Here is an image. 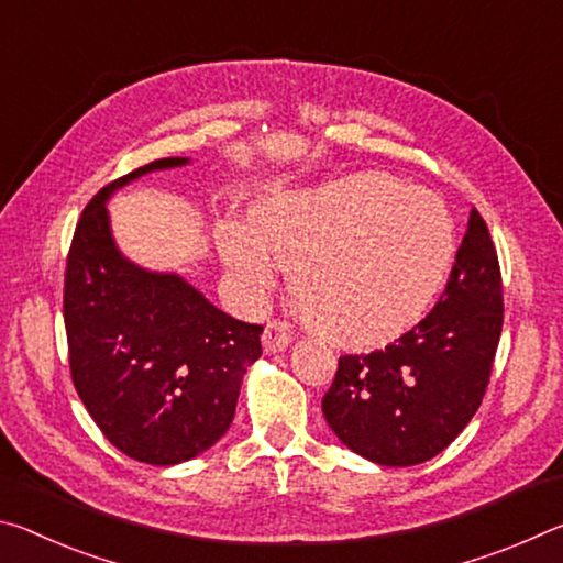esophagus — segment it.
I'll return each instance as SVG.
<instances>
[{"instance_id":"esophagus-1","label":"esophagus","mask_w":563,"mask_h":563,"mask_svg":"<svg viewBox=\"0 0 563 563\" xmlns=\"http://www.w3.org/2000/svg\"><path fill=\"white\" fill-rule=\"evenodd\" d=\"M291 344V331L289 327L284 324V321H269V324L264 327V334H262V346L266 354H279L284 352Z\"/></svg>"}]
</instances>
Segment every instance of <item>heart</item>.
<instances>
[{
	"instance_id": "1",
	"label": "heart",
	"mask_w": 563,
	"mask_h": 563,
	"mask_svg": "<svg viewBox=\"0 0 563 563\" xmlns=\"http://www.w3.org/2000/svg\"><path fill=\"white\" fill-rule=\"evenodd\" d=\"M217 236L246 299L262 301L287 266L301 319L346 346L384 342L417 321L456 252L444 201L384 174L272 189L254 224L227 219Z\"/></svg>"
}]
</instances>
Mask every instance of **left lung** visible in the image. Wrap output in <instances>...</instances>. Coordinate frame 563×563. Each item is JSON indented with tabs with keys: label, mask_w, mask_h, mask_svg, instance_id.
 <instances>
[{
	"label": "left lung",
	"mask_w": 563,
	"mask_h": 563,
	"mask_svg": "<svg viewBox=\"0 0 563 563\" xmlns=\"http://www.w3.org/2000/svg\"><path fill=\"white\" fill-rule=\"evenodd\" d=\"M501 321L499 260L482 214L472 209L437 307L379 352L339 358L321 399L329 429L382 466L434 459L484 399Z\"/></svg>",
	"instance_id": "left-lung-1"
}]
</instances>
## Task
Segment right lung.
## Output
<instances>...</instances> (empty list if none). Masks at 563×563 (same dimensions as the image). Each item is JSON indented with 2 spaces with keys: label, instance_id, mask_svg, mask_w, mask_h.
I'll return each mask as SVG.
<instances>
[{
  "label": "right lung",
  "instance_id": "right-lung-1",
  "mask_svg": "<svg viewBox=\"0 0 563 563\" xmlns=\"http://www.w3.org/2000/svg\"><path fill=\"white\" fill-rule=\"evenodd\" d=\"M167 156L107 184L81 211L64 276L74 389L122 454L174 466L232 427L262 327L232 319L177 272H154L119 249L107 201L144 174L187 167Z\"/></svg>",
  "mask_w": 563,
  "mask_h": 563
}]
</instances>
